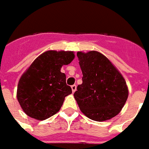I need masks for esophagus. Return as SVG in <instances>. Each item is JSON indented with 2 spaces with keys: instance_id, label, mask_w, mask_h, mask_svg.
I'll return each instance as SVG.
<instances>
[{
  "instance_id": "34e87169",
  "label": "esophagus",
  "mask_w": 149,
  "mask_h": 149,
  "mask_svg": "<svg viewBox=\"0 0 149 149\" xmlns=\"http://www.w3.org/2000/svg\"><path fill=\"white\" fill-rule=\"evenodd\" d=\"M76 89H77V86H76L75 84H73V85H71V90H72V92H74L76 91Z\"/></svg>"
}]
</instances>
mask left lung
Here are the masks:
<instances>
[{"mask_svg": "<svg viewBox=\"0 0 149 149\" xmlns=\"http://www.w3.org/2000/svg\"><path fill=\"white\" fill-rule=\"evenodd\" d=\"M77 56L83 77L74 96L81 112L97 122L116 116L128 96L122 74L99 52H78Z\"/></svg>", "mask_w": 149, "mask_h": 149, "instance_id": "obj_1", "label": "left lung"}]
</instances>
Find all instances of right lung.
I'll list each match as a JSON object with an SVG mask.
<instances>
[{"instance_id":"1","label":"right lung","mask_w":149,"mask_h":149,"mask_svg":"<svg viewBox=\"0 0 149 149\" xmlns=\"http://www.w3.org/2000/svg\"><path fill=\"white\" fill-rule=\"evenodd\" d=\"M74 58L73 52L47 51L33 61L20 78L17 91V101L26 115L45 120L60 110L65 97L72 93L61 68Z\"/></svg>"}]
</instances>
